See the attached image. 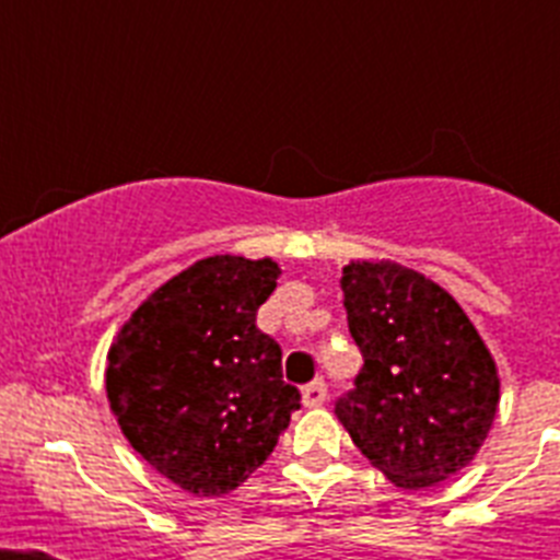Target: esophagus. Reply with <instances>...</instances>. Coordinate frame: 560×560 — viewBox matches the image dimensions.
Instances as JSON below:
<instances>
[{"instance_id":"34e87169","label":"esophagus","mask_w":560,"mask_h":560,"mask_svg":"<svg viewBox=\"0 0 560 560\" xmlns=\"http://www.w3.org/2000/svg\"><path fill=\"white\" fill-rule=\"evenodd\" d=\"M325 398H328L325 381H311L308 387H303V407H308V409L323 407Z\"/></svg>"}]
</instances>
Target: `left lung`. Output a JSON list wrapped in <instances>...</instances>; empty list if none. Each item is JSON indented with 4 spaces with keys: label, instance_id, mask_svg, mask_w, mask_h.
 Segmentation results:
<instances>
[{
    "label": "left lung",
    "instance_id": "left-lung-1",
    "mask_svg": "<svg viewBox=\"0 0 560 560\" xmlns=\"http://www.w3.org/2000/svg\"><path fill=\"white\" fill-rule=\"evenodd\" d=\"M341 291L364 368L336 418L404 491L446 482L477 457L497 418L491 350L446 289L395 260H350Z\"/></svg>",
    "mask_w": 560,
    "mask_h": 560
}]
</instances>
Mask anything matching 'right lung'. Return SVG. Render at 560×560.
<instances>
[{
    "instance_id": "obj_1",
    "label": "right lung",
    "mask_w": 560,
    "mask_h": 560,
    "mask_svg": "<svg viewBox=\"0 0 560 560\" xmlns=\"http://www.w3.org/2000/svg\"><path fill=\"white\" fill-rule=\"evenodd\" d=\"M271 257L212 255L148 294L108 348L106 395L131 448L192 497H221L275 452L300 409L280 345L255 325Z\"/></svg>"
}]
</instances>
